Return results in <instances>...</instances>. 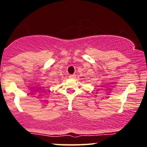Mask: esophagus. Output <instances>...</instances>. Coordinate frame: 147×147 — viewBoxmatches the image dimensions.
I'll return each mask as SVG.
<instances>
[{
	"label": "esophagus",
	"mask_w": 147,
	"mask_h": 147,
	"mask_svg": "<svg viewBox=\"0 0 147 147\" xmlns=\"http://www.w3.org/2000/svg\"><path fill=\"white\" fill-rule=\"evenodd\" d=\"M69 77H70V79H74V78H75V75H70V76H69Z\"/></svg>",
	"instance_id": "1"
}]
</instances>
